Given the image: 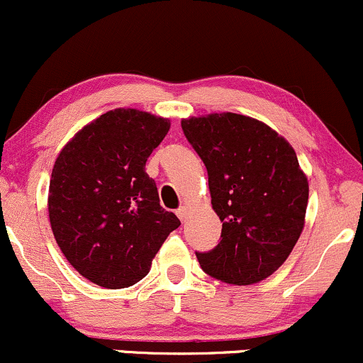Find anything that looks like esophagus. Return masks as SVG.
Returning a JSON list of instances; mask_svg holds the SVG:
<instances>
[{
	"instance_id": "34e87169",
	"label": "esophagus",
	"mask_w": 363,
	"mask_h": 363,
	"mask_svg": "<svg viewBox=\"0 0 363 363\" xmlns=\"http://www.w3.org/2000/svg\"><path fill=\"white\" fill-rule=\"evenodd\" d=\"M186 214H189V209H186L185 206H182L180 209L177 211V216H178V218H180V221H185V219H186Z\"/></svg>"
}]
</instances>
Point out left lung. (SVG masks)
<instances>
[{
	"label": "left lung",
	"instance_id": "left-lung-1",
	"mask_svg": "<svg viewBox=\"0 0 363 363\" xmlns=\"http://www.w3.org/2000/svg\"><path fill=\"white\" fill-rule=\"evenodd\" d=\"M207 168L221 242L195 252L206 274L228 284L269 278L303 230L308 182L295 150L271 127L236 113L182 120Z\"/></svg>",
	"mask_w": 363,
	"mask_h": 363
}]
</instances>
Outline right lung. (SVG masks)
<instances>
[{
	"label": "right lung",
	"mask_w": 363,
	"mask_h": 363,
	"mask_svg": "<svg viewBox=\"0 0 363 363\" xmlns=\"http://www.w3.org/2000/svg\"><path fill=\"white\" fill-rule=\"evenodd\" d=\"M169 120L118 108L75 133L61 149L50 182L51 230L68 262L109 290L147 276L180 219L161 207L145 162Z\"/></svg>",
	"instance_id": "1"
}]
</instances>
